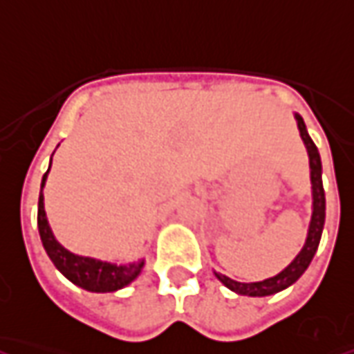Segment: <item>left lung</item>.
<instances>
[{"instance_id": "1", "label": "left lung", "mask_w": 354, "mask_h": 354, "mask_svg": "<svg viewBox=\"0 0 354 354\" xmlns=\"http://www.w3.org/2000/svg\"><path fill=\"white\" fill-rule=\"evenodd\" d=\"M297 120L299 132H301V140L305 142L306 153H308V165H310V184H313V216H310V224H308V234H306V241L299 254L291 261V263L276 276L266 278L263 281H251V283H243V281H236L214 272V276L218 278L224 286L232 291H236L237 295H249V297H266V295H274L281 289L289 288L291 283L303 276V272L308 268V264L315 257L320 237H322L324 220H326V195H324L322 185V160H320V153L316 149L315 142L310 140V136L306 132L305 120L295 115Z\"/></svg>"}]
</instances>
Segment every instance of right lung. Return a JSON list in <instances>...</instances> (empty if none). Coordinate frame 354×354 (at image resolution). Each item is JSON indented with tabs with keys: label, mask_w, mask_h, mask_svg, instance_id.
Returning <instances> with one entry per match:
<instances>
[{
	"label": "right lung",
	"mask_w": 354,
	"mask_h": 354,
	"mask_svg": "<svg viewBox=\"0 0 354 354\" xmlns=\"http://www.w3.org/2000/svg\"><path fill=\"white\" fill-rule=\"evenodd\" d=\"M51 169V162H49ZM48 169V172H49ZM48 172L41 178V189L48 180ZM38 230L39 237L46 253L51 259V263L55 264V268L66 280H71L74 286L93 291V293H109V291H117V289L126 288L128 283L140 276L143 268V261L130 264H113L105 261H97L91 257H80V254L71 253L68 249L61 245L53 236V232L49 228V222L46 218V209H44V194L39 192L38 199Z\"/></svg>",
	"instance_id": "1"
}]
</instances>
